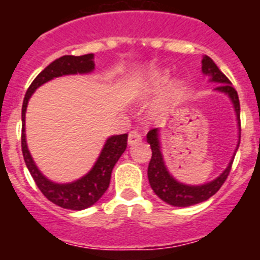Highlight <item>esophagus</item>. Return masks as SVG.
<instances>
[{"label":"esophagus","mask_w":260,"mask_h":260,"mask_svg":"<svg viewBox=\"0 0 260 260\" xmlns=\"http://www.w3.org/2000/svg\"><path fill=\"white\" fill-rule=\"evenodd\" d=\"M128 144L130 146H134V144H138L139 142H142V134L137 130H133V132L128 133V139H127Z\"/></svg>","instance_id":"34e87169"}]
</instances>
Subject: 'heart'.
<instances>
[{
	"instance_id": "b5f03b06",
	"label": "heart",
	"mask_w": 260,
	"mask_h": 260,
	"mask_svg": "<svg viewBox=\"0 0 260 260\" xmlns=\"http://www.w3.org/2000/svg\"><path fill=\"white\" fill-rule=\"evenodd\" d=\"M169 77H168L167 73H153V75L151 77L150 82H148V88L150 89H157L161 86H164L168 82Z\"/></svg>"
}]
</instances>
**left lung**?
<instances>
[{"label":"left lung","mask_w":260,"mask_h":260,"mask_svg":"<svg viewBox=\"0 0 260 260\" xmlns=\"http://www.w3.org/2000/svg\"><path fill=\"white\" fill-rule=\"evenodd\" d=\"M202 70L204 74H208L212 77V82H217L220 83L217 86V89L225 92L233 102L234 109L237 113L238 123H240V138H241V121H240V100H238L237 91L232 87L231 80L226 78L224 73L220 71V69L216 66L215 62L210 58L208 56H204L202 59ZM147 142L151 144V150H152V157L148 164V181L161 201L167 202L168 204L176 206V207H189L192 204H198L201 202L207 201L212 195L219 191L222 183L226 181L229 176V172L232 169V164H233V158L229 162L228 168L220 174L215 181L206 185L201 186H187L183 183L177 182L173 177L169 174L167 171V167L164 165V160H162L161 151H160V142H158V134L157 128H152L147 134ZM240 143L237 144V150Z\"/></svg>","instance_id":"left-lung-1"}]
</instances>
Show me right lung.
<instances>
[{
  "label": "right lung",
  "mask_w": 260,
  "mask_h": 260,
  "mask_svg": "<svg viewBox=\"0 0 260 260\" xmlns=\"http://www.w3.org/2000/svg\"><path fill=\"white\" fill-rule=\"evenodd\" d=\"M95 69L93 63V54H84V56H62L48 65L40 74L34 79L31 86L27 89L24 100L22 105V152L27 168L32 178L44 194L45 198L52 203L57 204L62 208L80 211L91 207L109 187L112 171L118 158L121 157L127 146V134L113 135L105 143L102 153L99 156L98 161L93 168L80 180L71 183H54L45 178L38 167L32 160L29 151L27 148L26 134H24V118H26V109L31 95L41 84L47 83L53 78L62 77L68 74H86Z\"/></svg>",
  "instance_id": "right-lung-1"
}]
</instances>
